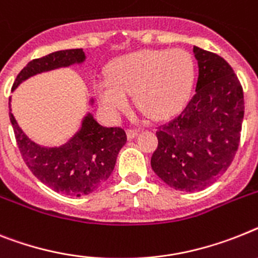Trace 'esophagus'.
<instances>
[{
    "instance_id": "34e87169",
    "label": "esophagus",
    "mask_w": 258,
    "mask_h": 258,
    "mask_svg": "<svg viewBox=\"0 0 258 258\" xmlns=\"http://www.w3.org/2000/svg\"><path fill=\"white\" fill-rule=\"evenodd\" d=\"M139 133H140L139 128H128L127 130V138H128V139H134L135 136L139 135Z\"/></svg>"
}]
</instances>
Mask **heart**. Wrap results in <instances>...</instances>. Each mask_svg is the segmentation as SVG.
Segmentation results:
<instances>
[{
    "label": "heart",
    "instance_id": "b5f03b06",
    "mask_svg": "<svg viewBox=\"0 0 258 258\" xmlns=\"http://www.w3.org/2000/svg\"><path fill=\"white\" fill-rule=\"evenodd\" d=\"M109 79L94 82L99 102L111 112L128 107L135 94L139 109L153 119L174 115L191 94L196 67L189 52L181 48L142 49L114 60Z\"/></svg>",
    "mask_w": 258,
    "mask_h": 258
}]
</instances>
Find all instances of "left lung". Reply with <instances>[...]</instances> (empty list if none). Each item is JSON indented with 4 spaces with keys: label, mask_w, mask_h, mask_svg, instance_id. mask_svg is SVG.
<instances>
[{
    "label": "left lung",
    "mask_w": 258,
    "mask_h": 258,
    "mask_svg": "<svg viewBox=\"0 0 258 258\" xmlns=\"http://www.w3.org/2000/svg\"><path fill=\"white\" fill-rule=\"evenodd\" d=\"M196 93L179 115L157 127L153 172L170 187L198 191L228 169L239 148L244 93L226 60L194 47Z\"/></svg>",
    "instance_id": "obj_1"
}]
</instances>
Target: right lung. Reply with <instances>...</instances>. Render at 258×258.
I'll return each mask as SVG.
<instances>
[{
  "label": "right lung",
  "mask_w": 258,
  "mask_h": 258,
  "mask_svg": "<svg viewBox=\"0 0 258 258\" xmlns=\"http://www.w3.org/2000/svg\"><path fill=\"white\" fill-rule=\"evenodd\" d=\"M85 60L82 48L52 52L34 59L18 73L13 90L30 76L45 71L72 66ZM19 152L32 174L44 185L66 196H88L109 178L116 156L127 142L120 127H103L88 114L79 133L59 148H45L35 144L23 134L9 112Z\"/></svg>",
  "instance_id": "add662e5"
}]
</instances>
